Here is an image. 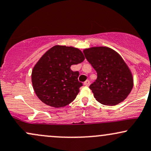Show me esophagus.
Listing matches in <instances>:
<instances>
[{"instance_id":"obj_1","label":"esophagus","mask_w":151,"mask_h":151,"mask_svg":"<svg viewBox=\"0 0 151 151\" xmlns=\"http://www.w3.org/2000/svg\"><path fill=\"white\" fill-rule=\"evenodd\" d=\"M89 84H90V81L89 80H86V81H84V85L86 86H89Z\"/></svg>"}]
</instances>
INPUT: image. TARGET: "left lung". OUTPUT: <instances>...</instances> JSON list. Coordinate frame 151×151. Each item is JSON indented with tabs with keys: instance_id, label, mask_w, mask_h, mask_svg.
I'll return each mask as SVG.
<instances>
[{
	"instance_id": "8db88e82",
	"label": "left lung",
	"mask_w": 151,
	"mask_h": 151,
	"mask_svg": "<svg viewBox=\"0 0 151 151\" xmlns=\"http://www.w3.org/2000/svg\"><path fill=\"white\" fill-rule=\"evenodd\" d=\"M84 54L97 73V79L89 86L95 99L109 106H115L126 99L132 90L133 80L120 55L106 47L85 49Z\"/></svg>"
}]
</instances>
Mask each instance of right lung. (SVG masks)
Instances as JSON below:
<instances>
[{
	"instance_id": "right-lung-1",
	"label": "right lung",
	"mask_w": 151,
	"mask_h": 151,
	"mask_svg": "<svg viewBox=\"0 0 151 151\" xmlns=\"http://www.w3.org/2000/svg\"><path fill=\"white\" fill-rule=\"evenodd\" d=\"M83 53L77 48L54 46L40 59L32 72V82L37 97L45 104L55 108L73 101L82 83L79 73L70 67L84 61Z\"/></svg>"
}]
</instances>
